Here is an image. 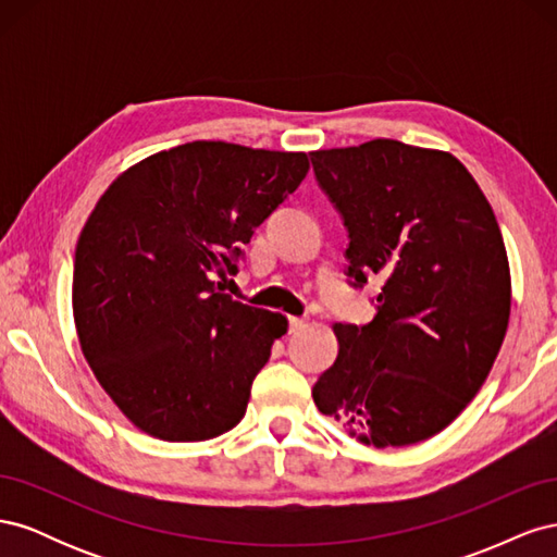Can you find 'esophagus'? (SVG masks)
I'll return each mask as SVG.
<instances>
[{
  "mask_svg": "<svg viewBox=\"0 0 557 557\" xmlns=\"http://www.w3.org/2000/svg\"><path fill=\"white\" fill-rule=\"evenodd\" d=\"M301 327H307V318H299V315H290V332H297Z\"/></svg>",
  "mask_w": 557,
  "mask_h": 557,
  "instance_id": "esophagus-1",
  "label": "esophagus"
}]
</instances>
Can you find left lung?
I'll return each instance as SVG.
<instances>
[{
	"mask_svg": "<svg viewBox=\"0 0 557 557\" xmlns=\"http://www.w3.org/2000/svg\"><path fill=\"white\" fill-rule=\"evenodd\" d=\"M311 162L348 227V276L381 283L372 323L332 325L339 356L313 385L315 407L364 446L425 442L476 397L509 327L493 207L446 150L374 139L311 150Z\"/></svg>",
	"mask_w": 557,
	"mask_h": 557,
	"instance_id": "left-lung-1",
	"label": "left lung"
}]
</instances>
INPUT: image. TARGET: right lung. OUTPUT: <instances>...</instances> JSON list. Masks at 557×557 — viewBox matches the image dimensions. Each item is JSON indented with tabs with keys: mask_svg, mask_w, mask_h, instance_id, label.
<instances>
[{
	"mask_svg": "<svg viewBox=\"0 0 557 557\" xmlns=\"http://www.w3.org/2000/svg\"><path fill=\"white\" fill-rule=\"evenodd\" d=\"M307 172V153L190 141L132 164L99 197L76 244L74 323L134 428L207 442L239 425L288 318L232 299L223 281Z\"/></svg>",
	"mask_w": 557,
	"mask_h": 557,
	"instance_id": "right-lung-1",
	"label": "right lung"
}]
</instances>
